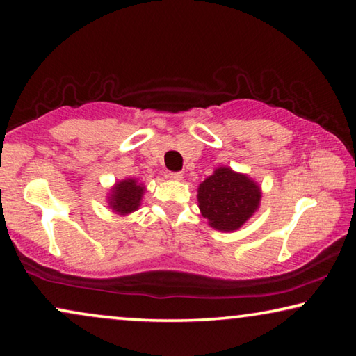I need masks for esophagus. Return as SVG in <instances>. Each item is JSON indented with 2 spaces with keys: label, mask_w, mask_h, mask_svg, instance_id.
<instances>
[{
  "label": "esophagus",
  "mask_w": 356,
  "mask_h": 356,
  "mask_svg": "<svg viewBox=\"0 0 356 356\" xmlns=\"http://www.w3.org/2000/svg\"><path fill=\"white\" fill-rule=\"evenodd\" d=\"M168 177L172 179V180H182L184 174L182 172H170V174H168Z\"/></svg>",
  "instance_id": "34e87169"
}]
</instances>
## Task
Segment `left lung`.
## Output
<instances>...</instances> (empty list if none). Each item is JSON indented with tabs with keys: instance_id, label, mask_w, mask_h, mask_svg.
<instances>
[{
	"instance_id": "obj_1",
	"label": "left lung",
	"mask_w": 356,
	"mask_h": 356,
	"mask_svg": "<svg viewBox=\"0 0 356 356\" xmlns=\"http://www.w3.org/2000/svg\"><path fill=\"white\" fill-rule=\"evenodd\" d=\"M259 201L261 188L229 168H218L197 190L202 215L218 231H237L256 212Z\"/></svg>"
}]
</instances>
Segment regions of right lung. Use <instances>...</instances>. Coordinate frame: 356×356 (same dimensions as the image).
I'll return each mask as SVG.
<instances>
[{"label":"right lung","mask_w":356,"mask_h":356,"mask_svg":"<svg viewBox=\"0 0 356 356\" xmlns=\"http://www.w3.org/2000/svg\"><path fill=\"white\" fill-rule=\"evenodd\" d=\"M144 193V186L138 185L134 179H127L119 182L113 188V195L110 197V206L114 212L120 215L135 212L140 206Z\"/></svg>","instance_id":"add662e5"}]
</instances>
